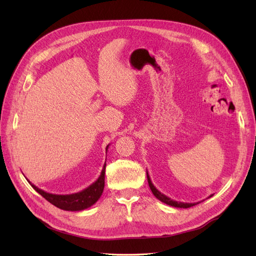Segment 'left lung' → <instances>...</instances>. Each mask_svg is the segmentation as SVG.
Listing matches in <instances>:
<instances>
[{"label":"left lung","instance_id":"1","mask_svg":"<svg viewBox=\"0 0 256 256\" xmlns=\"http://www.w3.org/2000/svg\"><path fill=\"white\" fill-rule=\"evenodd\" d=\"M146 175H147V180H148V184H150V190L152 192V194L156 196L159 200H161V202H164V203H166V204H168L170 206L178 207V208H189V207H192V206H194V205L200 203V202L198 203H184V202H176V200H171V198L164 196V193H161L156 187H154V186L152 182V180H150V177L148 175V172H147V171H146ZM210 196H209V198H210Z\"/></svg>","mask_w":256,"mask_h":256}]
</instances>
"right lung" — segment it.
Segmentation results:
<instances>
[{
  "label": "right lung",
  "instance_id": "obj_1",
  "mask_svg": "<svg viewBox=\"0 0 256 256\" xmlns=\"http://www.w3.org/2000/svg\"><path fill=\"white\" fill-rule=\"evenodd\" d=\"M108 147H109V145L106 146V150ZM104 173L106 164L102 168V173H100V176L95 182H92L84 190L76 193H72V194H52V193H48L36 187L35 184H30V182H28L42 196H44L48 202H50L54 206H56L60 209H63V210L80 212L90 207L92 205H94L100 198V196H102L104 188Z\"/></svg>",
  "mask_w": 256,
  "mask_h": 256
}]
</instances>
